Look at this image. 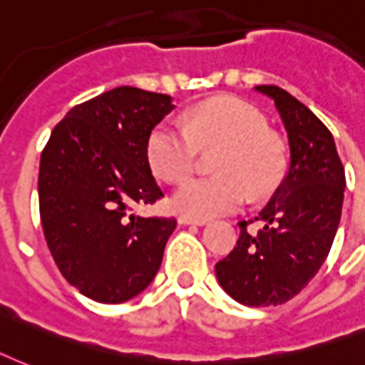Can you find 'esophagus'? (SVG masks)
Returning <instances> with one entry per match:
<instances>
[{
	"mask_svg": "<svg viewBox=\"0 0 365 365\" xmlns=\"http://www.w3.org/2000/svg\"><path fill=\"white\" fill-rule=\"evenodd\" d=\"M178 222L183 224V226H185V224H197V226H201V224H205L207 220H205V218L190 217V215H180V217H178Z\"/></svg>",
	"mask_w": 365,
	"mask_h": 365,
	"instance_id": "34e87169",
	"label": "esophagus"
}]
</instances>
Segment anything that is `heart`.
I'll list each match as a JSON object with an SVG mask.
<instances>
[{
    "label": "heart",
    "instance_id": "b5f03b06",
    "mask_svg": "<svg viewBox=\"0 0 365 365\" xmlns=\"http://www.w3.org/2000/svg\"><path fill=\"white\" fill-rule=\"evenodd\" d=\"M224 145L217 158L218 175L191 180L175 193L174 205L195 218L234 212L250 191L267 195L282 180L284 150L269 133L267 118L236 96H217L187 110L183 128L160 121L147 139V158L158 178L182 183L195 172L199 148Z\"/></svg>",
    "mask_w": 365,
    "mask_h": 365
}]
</instances>
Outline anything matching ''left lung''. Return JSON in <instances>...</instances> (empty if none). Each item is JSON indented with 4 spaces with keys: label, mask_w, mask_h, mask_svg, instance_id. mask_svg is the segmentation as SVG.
Returning <instances> with one entry per match:
<instances>
[{
    "label": "left lung",
    "mask_w": 365,
    "mask_h": 365,
    "mask_svg": "<svg viewBox=\"0 0 365 365\" xmlns=\"http://www.w3.org/2000/svg\"><path fill=\"white\" fill-rule=\"evenodd\" d=\"M255 91L274 100L290 145V166L265 209L242 220L234 250L215 267L232 298L250 307L280 306L317 274L341 222L344 166L325 123L274 85ZM257 220L259 231L249 224Z\"/></svg>",
    "instance_id": "left-lung-1"
}]
</instances>
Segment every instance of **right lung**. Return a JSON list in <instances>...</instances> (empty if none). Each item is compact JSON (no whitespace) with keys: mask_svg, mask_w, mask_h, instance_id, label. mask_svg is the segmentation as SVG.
<instances>
[{"mask_svg":"<svg viewBox=\"0 0 365 365\" xmlns=\"http://www.w3.org/2000/svg\"><path fill=\"white\" fill-rule=\"evenodd\" d=\"M174 110L172 96L118 86L73 106L40 156L46 244L71 286L100 304L128 302L160 269L175 218L135 217L164 197L147 139Z\"/></svg>","mask_w":365,"mask_h":365,"instance_id":"right-lung-1","label":"right lung"}]
</instances>
